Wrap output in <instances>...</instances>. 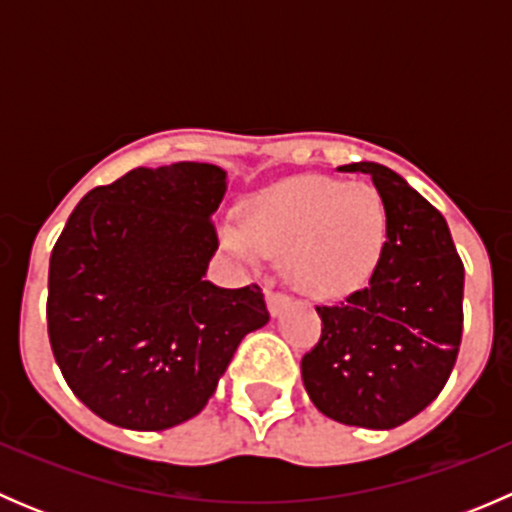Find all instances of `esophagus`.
I'll return each instance as SVG.
<instances>
[{
	"mask_svg": "<svg viewBox=\"0 0 512 512\" xmlns=\"http://www.w3.org/2000/svg\"><path fill=\"white\" fill-rule=\"evenodd\" d=\"M289 304V297L280 292H267V309H270L272 317H280L285 312V307Z\"/></svg>",
	"mask_w": 512,
	"mask_h": 512,
	"instance_id": "esophagus-1",
	"label": "esophagus"
}]
</instances>
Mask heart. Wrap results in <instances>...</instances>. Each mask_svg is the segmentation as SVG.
Instances as JSON below:
<instances>
[{
    "mask_svg": "<svg viewBox=\"0 0 512 512\" xmlns=\"http://www.w3.org/2000/svg\"><path fill=\"white\" fill-rule=\"evenodd\" d=\"M389 235L384 200L371 185L302 175L245 203L240 225L220 227L232 257L255 265L260 252L285 255L289 285L334 302L371 280Z\"/></svg>",
    "mask_w": 512,
    "mask_h": 512,
    "instance_id": "obj_1",
    "label": "heart"
}]
</instances>
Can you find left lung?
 I'll list each match as a JSON object with an SVG mask.
<instances>
[{
    "instance_id": "left-lung-1",
    "label": "left lung",
    "mask_w": 512,
    "mask_h": 512,
    "mask_svg": "<svg viewBox=\"0 0 512 512\" xmlns=\"http://www.w3.org/2000/svg\"><path fill=\"white\" fill-rule=\"evenodd\" d=\"M371 175L389 235L369 285L317 307L322 337L302 359L312 404L339 423L389 431L421 414L446 386L463 332V262L443 215L399 173L359 160Z\"/></svg>"
}]
</instances>
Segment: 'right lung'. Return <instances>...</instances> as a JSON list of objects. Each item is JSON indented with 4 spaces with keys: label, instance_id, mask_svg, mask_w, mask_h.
Returning <instances> with one entry per match:
<instances>
[{
    "label": "right lung",
    "instance_id": "add662e5",
    "mask_svg": "<svg viewBox=\"0 0 512 512\" xmlns=\"http://www.w3.org/2000/svg\"><path fill=\"white\" fill-rule=\"evenodd\" d=\"M227 173L136 168L86 193L49 262V342L81 404L113 426L198 416L242 339L270 322L260 287L208 280Z\"/></svg>",
    "mask_w": 512,
    "mask_h": 512
}]
</instances>
